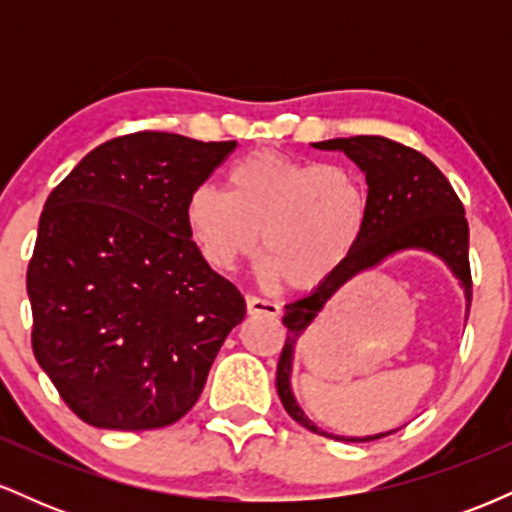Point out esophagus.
<instances>
[{
    "mask_svg": "<svg viewBox=\"0 0 512 512\" xmlns=\"http://www.w3.org/2000/svg\"><path fill=\"white\" fill-rule=\"evenodd\" d=\"M245 303H248V315H269V317L281 315V305L274 301H264V298L248 296V301Z\"/></svg>",
    "mask_w": 512,
    "mask_h": 512,
    "instance_id": "obj_1",
    "label": "esophagus"
}]
</instances>
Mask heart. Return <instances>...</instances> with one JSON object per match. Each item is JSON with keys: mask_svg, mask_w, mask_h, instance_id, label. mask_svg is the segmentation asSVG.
Instances as JSON below:
<instances>
[{"mask_svg": "<svg viewBox=\"0 0 512 512\" xmlns=\"http://www.w3.org/2000/svg\"><path fill=\"white\" fill-rule=\"evenodd\" d=\"M368 187L354 168L255 151L226 175V192L202 182L182 219L199 255L231 272L260 245L267 279L315 289L354 255L368 221Z\"/></svg>", "mask_w": 512, "mask_h": 512, "instance_id": "heart-1", "label": "heart"}]
</instances>
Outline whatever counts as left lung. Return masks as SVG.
Here are the masks:
<instances>
[{
	"mask_svg": "<svg viewBox=\"0 0 512 512\" xmlns=\"http://www.w3.org/2000/svg\"><path fill=\"white\" fill-rule=\"evenodd\" d=\"M313 146L322 151H344L361 168V173L366 175L370 209L363 236L344 267L332 274L325 284L315 286L308 296L286 305L284 325L289 332H286L284 351H281L279 366H276V392L291 419L308 431L334 440L366 443V440L390 436L397 428L387 433H375V436L346 438L315 426L293 397L291 370L296 346L310 322L346 281L366 269L378 267L387 257L404 250H426L443 260L452 276L460 281L469 310V303H472L469 226L464 219L460 197L455 195L448 178L419 151L392 142V139L363 137V134L361 137L327 139V142H317Z\"/></svg>",
	"mask_w": 512,
	"mask_h": 512,
	"instance_id": "left-lung-1",
	"label": "left lung"
}]
</instances>
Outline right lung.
I'll list each match as a JSON object with an SVG mask.
<instances>
[{
    "label": "right lung",
    "mask_w": 512,
    "mask_h": 512,
    "mask_svg": "<svg viewBox=\"0 0 512 512\" xmlns=\"http://www.w3.org/2000/svg\"><path fill=\"white\" fill-rule=\"evenodd\" d=\"M236 142L170 132L110 139L45 202L28 264L33 354L86 424L149 431L202 395L245 298L182 219Z\"/></svg>",
    "instance_id": "right-lung-1"
}]
</instances>
